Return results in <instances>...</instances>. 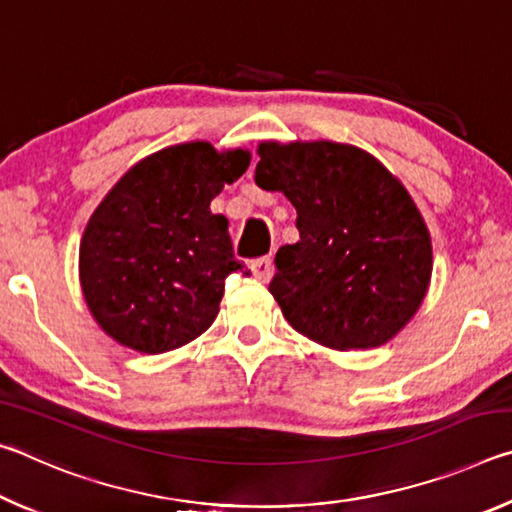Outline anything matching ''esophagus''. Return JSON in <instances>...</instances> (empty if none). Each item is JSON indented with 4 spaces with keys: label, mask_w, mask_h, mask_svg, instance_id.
Masks as SVG:
<instances>
[{
    "label": "esophagus",
    "mask_w": 512,
    "mask_h": 512,
    "mask_svg": "<svg viewBox=\"0 0 512 512\" xmlns=\"http://www.w3.org/2000/svg\"><path fill=\"white\" fill-rule=\"evenodd\" d=\"M250 271L257 277L259 282H268L273 277V259L271 257H259L255 262H250Z\"/></svg>",
    "instance_id": "obj_1"
}]
</instances>
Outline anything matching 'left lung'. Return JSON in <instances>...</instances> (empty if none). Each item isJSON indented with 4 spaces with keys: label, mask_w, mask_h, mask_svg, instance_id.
Instances as JSON below:
<instances>
[{
    "label": "left lung",
    "mask_w": 512,
    "mask_h": 512,
    "mask_svg": "<svg viewBox=\"0 0 512 512\" xmlns=\"http://www.w3.org/2000/svg\"><path fill=\"white\" fill-rule=\"evenodd\" d=\"M255 183L296 207L300 239L268 284L289 325L334 350H368L409 323L431 282L413 198L370 153L339 142H262Z\"/></svg>",
    "instance_id": "left-lung-1"
}]
</instances>
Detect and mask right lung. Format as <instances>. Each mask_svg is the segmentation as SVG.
<instances>
[{"instance_id": "obj_1", "label": "right lung", "mask_w": 512, "mask_h": 512, "mask_svg": "<svg viewBox=\"0 0 512 512\" xmlns=\"http://www.w3.org/2000/svg\"><path fill=\"white\" fill-rule=\"evenodd\" d=\"M248 164L244 149L189 142L121 176L90 216L79 253L83 298L103 332L162 354L214 323L225 277L250 271L232 253L228 219L210 203Z\"/></svg>"}]
</instances>
